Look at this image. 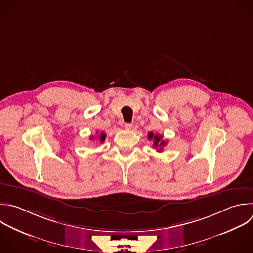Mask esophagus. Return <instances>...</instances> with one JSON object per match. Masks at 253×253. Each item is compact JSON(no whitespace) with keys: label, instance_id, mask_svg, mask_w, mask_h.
<instances>
[{"label":"esophagus","instance_id":"esophagus-1","mask_svg":"<svg viewBox=\"0 0 253 253\" xmlns=\"http://www.w3.org/2000/svg\"><path fill=\"white\" fill-rule=\"evenodd\" d=\"M124 126H125V128H126V130H130V129L132 128V125H131L130 123H126Z\"/></svg>","mask_w":253,"mask_h":253}]
</instances>
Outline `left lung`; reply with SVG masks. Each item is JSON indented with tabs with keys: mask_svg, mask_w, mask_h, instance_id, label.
I'll return each instance as SVG.
<instances>
[{
	"mask_svg": "<svg viewBox=\"0 0 253 253\" xmlns=\"http://www.w3.org/2000/svg\"><path fill=\"white\" fill-rule=\"evenodd\" d=\"M162 138H163L162 135L154 134L153 132L148 133V139L153 140V147H155L156 151H158V152L163 151V147H165L167 144V142L165 140H163Z\"/></svg>",
	"mask_w": 253,
	"mask_h": 253,
	"instance_id": "8db88e82",
	"label": "left lung"
}]
</instances>
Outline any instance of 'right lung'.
<instances>
[{
  "instance_id": "obj_1",
  "label": "right lung",
  "mask_w": 253,
  "mask_h": 253,
  "mask_svg": "<svg viewBox=\"0 0 253 253\" xmlns=\"http://www.w3.org/2000/svg\"><path fill=\"white\" fill-rule=\"evenodd\" d=\"M97 133H98V132H97ZM97 138L100 139L101 142H104V140L106 139V133H104V132L100 133V135H99ZM91 139H95V137H94V136H91Z\"/></svg>"
}]
</instances>
